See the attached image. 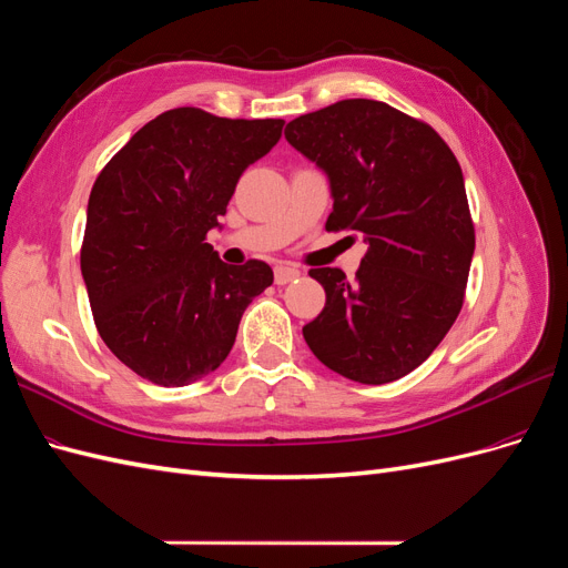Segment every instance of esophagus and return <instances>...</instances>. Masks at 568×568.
Returning a JSON list of instances; mask_svg holds the SVG:
<instances>
[{
	"mask_svg": "<svg viewBox=\"0 0 568 568\" xmlns=\"http://www.w3.org/2000/svg\"><path fill=\"white\" fill-rule=\"evenodd\" d=\"M296 277H301V270L294 267V265H277V267H274V282H277L280 286L294 282Z\"/></svg>",
	"mask_w": 568,
	"mask_h": 568,
	"instance_id": "obj_1",
	"label": "esophagus"
}]
</instances>
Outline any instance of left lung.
Segmentation results:
<instances>
[{
	"instance_id": "obj_1",
	"label": "left lung",
	"mask_w": 568,
	"mask_h": 568,
	"mask_svg": "<svg viewBox=\"0 0 568 568\" xmlns=\"http://www.w3.org/2000/svg\"><path fill=\"white\" fill-rule=\"evenodd\" d=\"M284 136L329 180L326 230L369 244L353 282L311 270L326 303L303 338L351 382L400 379L450 332L467 288L476 242L455 153L432 125L372 99L305 113Z\"/></svg>"
}]
</instances>
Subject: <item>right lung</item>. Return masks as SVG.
<instances>
[{
  "instance_id": "1",
  "label": "right lung",
  "mask_w": 568,
  "mask_h": 568,
  "mask_svg": "<svg viewBox=\"0 0 568 568\" xmlns=\"http://www.w3.org/2000/svg\"><path fill=\"white\" fill-rule=\"evenodd\" d=\"M284 120L201 109L153 118L101 170L80 270L99 336L142 379L186 386L230 355L248 303L272 284L263 261L227 265L205 244L244 170Z\"/></svg>"
}]
</instances>
